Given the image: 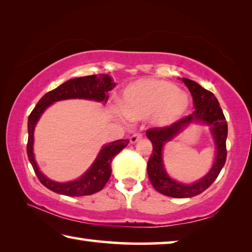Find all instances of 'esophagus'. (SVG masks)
Segmentation results:
<instances>
[{
  "label": "esophagus",
  "instance_id": "obj_1",
  "mask_svg": "<svg viewBox=\"0 0 252 252\" xmlns=\"http://www.w3.org/2000/svg\"><path fill=\"white\" fill-rule=\"evenodd\" d=\"M141 138H142L141 134L135 133V134H133V135H132L131 138H130V143H131V144H134V143H136V142H138V141H140Z\"/></svg>",
  "mask_w": 252,
  "mask_h": 252
}]
</instances>
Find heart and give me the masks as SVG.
<instances>
[{
  "label": "heart",
  "instance_id": "1",
  "mask_svg": "<svg viewBox=\"0 0 252 252\" xmlns=\"http://www.w3.org/2000/svg\"><path fill=\"white\" fill-rule=\"evenodd\" d=\"M189 97L175 85L155 79H139L122 93L120 107L132 120H145L157 127H166L177 122L189 110ZM117 110L119 116H122Z\"/></svg>",
  "mask_w": 252,
  "mask_h": 252
}]
</instances>
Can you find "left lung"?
I'll return each mask as SVG.
<instances>
[{
    "label": "left lung",
    "instance_id": "8db88e82",
    "mask_svg": "<svg viewBox=\"0 0 252 252\" xmlns=\"http://www.w3.org/2000/svg\"><path fill=\"white\" fill-rule=\"evenodd\" d=\"M181 80L186 85L193 97L194 112L173 123L170 126L146 131V136L153 145L152 154L148 162L150 182L158 193L174 198L193 197L203 193L216 180L221 168L225 165L227 158L226 140L228 126L217 98L210 91L204 89L197 82L187 78H182ZM191 124H202L210 126L217 148V153L214 163L209 173L200 180L191 185H185L173 180L167 174L162 162V150L166 143L175 138Z\"/></svg>",
    "mask_w": 252,
    "mask_h": 252
}]
</instances>
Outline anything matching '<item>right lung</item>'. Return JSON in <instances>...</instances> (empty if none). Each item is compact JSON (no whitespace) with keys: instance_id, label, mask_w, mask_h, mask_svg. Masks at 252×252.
<instances>
[{"instance_id":"add662e5","label":"right lung","mask_w":252,"mask_h":252,"mask_svg":"<svg viewBox=\"0 0 252 252\" xmlns=\"http://www.w3.org/2000/svg\"><path fill=\"white\" fill-rule=\"evenodd\" d=\"M114 87L116 84L109 75H91L72 78L43 95L34 110L31 112L27 122V131H29L27 157L34 168L36 176L48 189L66 196L93 195L101 190L109 181L112 171V158L123 148H126L129 140H117L104 144L91 166L80 177L75 181L61 183L50 180L40 172L34 155V131L42 114L50 104L68 99L93 100L104 104L108 101V93Z\"/></svg>"}]
</instances>
